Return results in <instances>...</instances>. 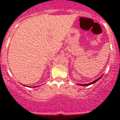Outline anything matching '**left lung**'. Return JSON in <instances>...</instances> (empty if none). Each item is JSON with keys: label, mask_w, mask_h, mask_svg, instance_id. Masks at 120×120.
<instances>
[{"label": "left lung", "mask_w": 120, "mask_h": 120, "mask_svg": "<svg viewBox=\"0 0 120 120\" xmlns=\"http://www.w3.org/2000/svg\"><path fill=\"white\" fill-rule=\"evenodd\" d=\"M101 77H102V75H101V76H100V77H99L98 78V79H96V80L94 81L93 82H91V83H87V84H78V85H80V86H89V85H92V84H93V83H95L96 82H97L99 80V79H100V78H101Z\"/></svg>", "instance_id": "1"}]
</instances>
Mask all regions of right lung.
Listing matches in <instances>:
<instances>
[{
    "mask_svg": "<svg viewBox=\"0 0 120 120\" xmlns=\"http://www.w3.org/2000/svg\"><path fill=\"white\" fill-rule=\"evenodd\" d=\"M24 86H25V85H24ZM36 87V86H35V87Z\"/></svg>",
    "mask_w": 120,
    "mask_h": 120,
    "instance_id": "add662e5",
    "label": "right lung"
}]
</instances>
